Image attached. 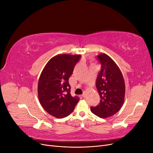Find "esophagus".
Here are the masks:
<instances>
[{
    "instance_id": "34e87169",
    "label": "esophagus",
    "mask_w": 153,
    "mask_h": 153,
    "mask_svg": "<svg viewBox=\"0 0 153 153\" xmlns=\"http://www.w3.org/2000/svg\"><path fill=\"white\" fill-rule=\"evenodd\" d=\"M82 96L83 97V98H85V97L86 96V93H85V92H84V93H83V94L82 95Z\"/></svg>"
}]
</instances>
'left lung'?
<instances>
[{"label": "left lung", "mask_w": 153, "mask_h": 153, "mask_svg": "<svg viewBox=\"0 0 153 153\" xmlns=\"http://www.w3.org/2000/svg\"><path fill=\"white\" fill-rule=\"evenodd\" d=\"M97 59L101 63V70L96 81L100 96V102L91 106V112L101 118L112 116L124 103L125 84L120 69L108 55L100 54Z\"/></svg>", "instance_id": "8db88e82"}]
</instances>
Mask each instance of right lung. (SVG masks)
I'll list each match as a JSON object with an SVG mask.
<instances>
[{"mask_svg":"<svg viewBox=\"0 0 153 153\" xmlns=\"http://www.w3.org/2000/svg\"><path fill=\"white\" fill-rule=\"evenodd\" d=\"M80 57V55H55L46 64L41 73L38 85L39 102L55 117L68 116L80 100L78 96H71L68 80Z\"/></svg>","mask_w":153,"mask_h":153,"instance_id":"1","label":"right lung"}]
</instances>
